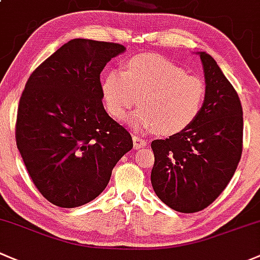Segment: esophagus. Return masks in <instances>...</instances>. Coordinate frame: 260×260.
<instances>
[{
    "instance_id": "esophagus-1",
    "label": "esophagus",
    "mask_w": 260,
    "mask_h": 260,
    "mask_svg": "<svg viewBox=\"0 0 260 260\" xmlns=\"http://www.w3.org/2000/svg\"><path fill=\"white\" fill-rule=\"evenodd\" d=\"M133 143H134V148L136 150H140L146 148V143L148 141L143 138H139V136H133Z\"/></svg>"
}]
</instances>
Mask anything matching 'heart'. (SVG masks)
<instances>
[{"label": "heart", "mask_w": 260, "mask_h": 260, "mask_svg": "<svg viewBox=\"0 0 260 260\" xmlns=\"http://www.w3.org/2000/svg\"><path fill=\"white\" fill-rule=\"evenodd\" d=\"M101 91L106 110L117 120L140 100L131 126L141 131L157 127L161 135L188 129L202 111L207 95L204 81L159 55H139L122 69L104 75Z\"/></svg>", "instance_id": "heart-1"}]
</instances>
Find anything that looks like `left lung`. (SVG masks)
Returning a JSON list of instances; mask_svg holds the SVG:
<instances>
[{"label":"left lung","instance_id":"8db88e82","mask_svg":"<svg viewBox=\"0 0 260 260\" xmlns=\"http://www.w3.org/2000/svg\"><path fill=\"white\" fill-rule=\"evenodd\" d=\"M197 53L207 87L199 116L188 129L151 143L152 188L164 204L180 213L203 210L221 194L243 148L239 96L209 53Z\"/></svg>","mask_w":260,"mask_h":260}]
</instances>
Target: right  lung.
<instances>
[{
  "mask_svg": "<svg viewBox=\"0 0 260 260\" xmlns=\"http://www.w3.org/2000/svg\"><path fill=\"white\" fill-rule=\"evenodd\" d=\"M126 47L74 39L36 69L20 99L16 141L39 191L76 208L108 186L116 162L133 149L125 127L103 105L100 74Z\"/></svg>",
  "mask_w": 260,
  "mask_h": 260,
  "instance_id": "1",
  "label": "right lung"
}]
</instances>
